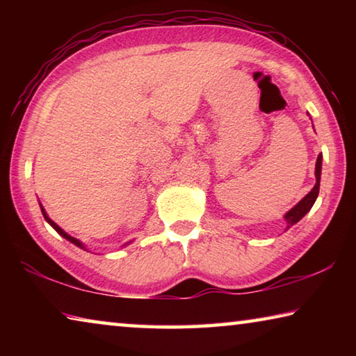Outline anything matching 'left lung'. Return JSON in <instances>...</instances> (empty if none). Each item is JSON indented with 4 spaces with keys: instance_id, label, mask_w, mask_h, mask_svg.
Masks as SVG:
<instances>
[{
    "instance_id": "left-lung-1",
    "label": "left lung",
    "mask_w": 356,
    "mask_h": 356,
    "mask_svg": "<svg viewBox=\"0 0 356 356\" xmlns=\"http://www.w3.org/2000/svg\"><path fill=\"white\" fill-rule=\"evenodd\" d=\"M321 174H322V154L317 156L316 161V185L312 186V190L306 195L303 200H301L297 206H293L289 212L284 215V221H286V229L292 227L293 225L303 218V216L309 212L311 207L314 206V202L318 196V188H321Z\"/></svg>"
}]
</instances>
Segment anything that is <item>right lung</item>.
I'll return each mask as SVG.
<instances>
[{
	"label": "right lung",
	"instance_id": "1",
	"mask_svg": "<svg viewBox=\"0 0 356 356\" xmlns=\"http://www.w3.org/2000/svg\"><path fill=\"white\" fill-rule=\"evenodd\" d=\"M40 210H42V215H44V218H45V221L48 222V225H50L53 229H55V231L59 234V236H63L65 240H69V242L70 243H74V245H76L78 246V248H81V250H84V251H88L86 250V246H84L81 242H80V240H78V238H75V237H72V236H69V234L67 232H65L64 231V229H61V227H59L58 225H56V222L55 221H53L51 218H50V216H48L47 215V212H45V209L44 207H42V204H40ZM129 243H131V242H129ZM129 243H125V245H129Z\"/></svg>",
	"mask_w": 356,
	"mask_h": 356
}]
</instances>
